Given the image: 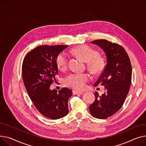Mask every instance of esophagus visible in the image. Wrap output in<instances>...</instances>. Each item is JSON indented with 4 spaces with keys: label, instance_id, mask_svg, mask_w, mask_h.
Instances as JSON below:
<instances>
[{
    "label": "esophagus",
    "instance_id": "esophagus-1",
    "mask_svg": "<svg viewBox=\"0 0 146 146\" xmlns=\"http://www.w3.org/2000/svg\"><path fill=\"white\" fill-rule=\"evenodd\" d=\"M73 93L74 94H83L84 93V92L83 91H78V90H73Z\"/></svg>",
    "mask_w": 146,
    "mask_h": 146
}]
</instances>
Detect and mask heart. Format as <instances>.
Masks as SVG:
<instances>
[{"mask_svg": "<svg viewBox=\"0 0 146 146\" xmlns=\"http://www.w3.org/2000/svg\"><path fill=\"white\" fill-rule=\"evenodd\" d=\"M73 52L81 57L86 62H88V67L92 71L98 72L103 66L104 62L102 58L98 56V51L89 46L83 45L75 48ZM69 61V55L66 51L58 54L56 58V63L60 69H64L67 67ZM91 79L89 74L87 73L73 72L68 74L64 78V83L68 86L76 89H82L86 83Z\"/></svg>", "mask_w": 146, "mask_h": 146, "instance_id": "obj_1", "label": "heart"}]
</instances>
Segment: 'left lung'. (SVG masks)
I'll return each instance as SVG.
<instances>
[{"label":"left lung","mask_w":146,"mask_h":146,"mask_svg":"<svg viewBox=\"0 0 146 146\" xmlns=\"http://www.w3.org/2000/svg\"><path fill=\"white\" fill-rule=\"evenodd\" d=\"M91 43L103 50L107 64L94 84L104 86L106 92L102 96L97 92L94 93L96 99L89 110L93 117L105 119L117 112L125 101L131 82V65L127 52L120 45L105 39Z\"/></svg>","instance_id":"1"}]
</instances>
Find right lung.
Returning a JSON list of instances; mask_svg holds the SVG:
<instances>
[{
    "label": "right lung",
    "mask_w": 146,
    "mask_h": 146,
    "mask_svg": "<svg viewBox=\"0 0 146 146\" xmlns=\"http://www.w3.org/2000/svg\"><path fill=\"white\" fill-rule=\"evenodd\" d=\"M67 46H38L26 54L22 64L23 80L29 97L38 111L50 119H59L69 113L68 100L72 91L66 87L59 91L50 89L58 75L56 56Z\"/></svg>",
    "instance_id": "1"
}]
</instances>
